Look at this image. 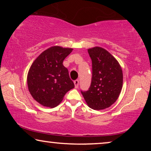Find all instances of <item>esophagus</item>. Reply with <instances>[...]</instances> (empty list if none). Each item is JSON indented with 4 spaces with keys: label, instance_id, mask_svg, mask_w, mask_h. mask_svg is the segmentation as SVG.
I'll return each instance as SVG.
<instances>
[{
    "label": "esophagus",
    "instance_id": "esophagus-1",
    "mask_svg": "<svg viewBox=\"0 0 151 151\" xmlns=\"http://www.w3.org/2000/svg\"><path fill=\"white\" fill-rule=\"evenodd\" d=\"M74 84H75V88H78V86H79V80H76L75 81H74Z\"/></svg>",
    "mask_w": 151,
    "mask_h": 151
}]
</instances>
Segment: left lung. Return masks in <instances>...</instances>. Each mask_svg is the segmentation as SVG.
Masks as SVG:
<instances>
[{
  "instance_id": "obj_1",
  "label": "left lung",
  "mask_w": 151,
  "mask_h": 151,
  "mask_svg": "<svg viewBox=\"0 0 151 151\" xmlns=\"http://www.w3.org/2000/svg\"><path fill=\"white\" fill-rule=\"evenodd\" d=\"M92 61V79L88 91L81 93L94 110L109 108L117 100L123 84L122 70L116 59L100 47L88 49Z\"/></svg>"
}]
</instances>
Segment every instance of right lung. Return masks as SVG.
<instances>
[{
	"instance_id": "add662e5",
	"label": "right lung",
	"mask_w": 151,
	"mask_h": 151,
	"mask_svg": "<svg viewBox=\"0 0 151 151\" xmlns=\"http://www.w3.org/2000/svg\"><path fill=\"white\" fill-rule=\"evenodd\" d=\"M73 49L53 46L41 53L32 63L27 74L30 94L39 104L53 108L74 88L63 61Z\"/></svg>"
}]
</instances>
